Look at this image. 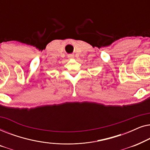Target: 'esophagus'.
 Masks as SVG:
<instances>
[{"instance_id":"34e87169","label":"esophagus","mask_w":150,"mask_h":150,"mask_svg":"<svg viewBox=\"0 0 150 150\" xmlns=\"http://www.w3.org/2000/svg\"><path fill=\"white\" fill-rule=\"evenodd\" d=\"M74 54H70L68 55L69 58H74Z\"/></svg>"}]
</instances>
